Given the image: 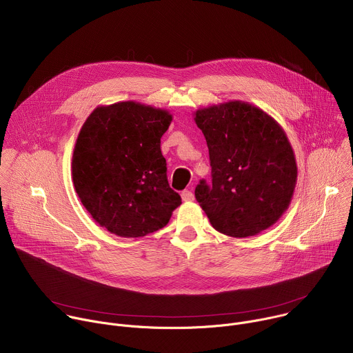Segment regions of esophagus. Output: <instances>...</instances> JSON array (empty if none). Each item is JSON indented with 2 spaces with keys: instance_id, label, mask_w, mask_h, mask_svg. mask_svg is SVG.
I'll return each instance as SVG.
<instances>
[{
  "instance_id": "34e87169",
  "label": "esophagus",
  "mask_w": 353,
  "mask_h": 353,
  "mask_svg": "<svg viewBox=\"0 0 353 353\" xmlns=\"http://www.w3.org/2000/svg\"><path fill=\"white\" fill-rule=\"evenodd\" d=\"M181 199L184 201V203H188V201H192L194 199V194L191 191H183L181 192Z\"/></svg>"
}]
</instances>
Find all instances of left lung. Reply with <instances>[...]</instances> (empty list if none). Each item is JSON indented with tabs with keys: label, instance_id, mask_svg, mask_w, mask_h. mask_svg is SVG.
<instances>
[{
	"label": "left lung",
	"instance_id": "8db88e82",
	"mask_svg": "<svg viewBox=\"0 0 353 353\" xmlns=\"http://www.w3.org/2000/svg\"><path fill=\"white\" fill-rule=\"evenodd\" d=\"M212 168L195 198L218 232L250 237L271 228L289 208L297 181L293 148L281 124L243 100L194 112Z\"/></svg>",
	"mask_w": 353,
	"mask_h": 353
}]
</instances>
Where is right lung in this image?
Segmentation results:
<instances>
[{"label": "right lung", "instance_id": "1", "mask_svg": "<svg viewBox=\"0 0 353 353\" xmlns=\"http://www.w3.org/2000/svg\"><path fill=\"white\" fill-rule=\"evenodd\" d=\"M173 116L135 100L97 106L72 154V183L99 226L120 237H143L166 226L181 204L166 177L161 138Z\"/></svg>", "mask_w": 353, "mask_h": 353}]
</instances>
